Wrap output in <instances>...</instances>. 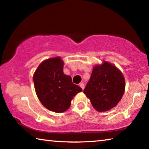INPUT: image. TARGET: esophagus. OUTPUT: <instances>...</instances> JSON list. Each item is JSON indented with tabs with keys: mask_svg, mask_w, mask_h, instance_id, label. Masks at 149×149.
I'll return each instance as SVG.
<instances>
[{
	"mask_svg": "<svg viewBox=\"0 0 149 149\" xmlns=\"http://www.w3.org/2000/svg\"><path fill=\"white\" fill-rule=\"evenodd\" d=\"M79 86H80V87L81 88V89H82L83 90L84 89V88H85V84H83V83H82V84H80Z\"/></svg>",
	"mask_w": 149,
	"mask_h": 149,
	"instance_id": "esophagus-1",
	"label": "esophagus"
}]
</instances>
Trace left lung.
Instances as JSON below:
<instances>
[{
	"label": "left lung",
	"mask_w": 149,
	"mask_h": 149,
	"mask_svg": "<svg viewBox=\"0 0 149 149\" xmlns=\"http://www.w3.org/2000/svg\"><path fill=\"white\" fill-rule=\"evenodd\" d=\"M125 90V79L114 65L104 62L96 65L84 90L92 105L99 112L114 108L122 99Z\"/></svg>",
	"instance_id": "8db88e82"
}]
</instances>
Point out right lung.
I'll list each match as a JSON object with an SVG mask.
<instances>
[{
  "mask_svg": "<svg viewBox=\"0 0 149 149\" xmlns=\"http://www.w3.org/2000/svg\"><path fill=\"white\" fill-rule=\"evenodd\" d=\"M63 66L60 57L50 58L42 62L33 75L37 97L45 108L57 113L68 109L73 97L82 91L63 73Z\"/></svg>",
  "mask_w": 149,
  "mask_h": 149,
  "instance_id": "right-lung-1",
  "label": "right lung"
}]
</instances>
